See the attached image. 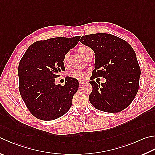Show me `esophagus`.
<instances>
[{
	"label": "esophagus",
	"mask_w": 155,
	"mask_h": 155,
	"mask_svg": "<svg viewBox=\"0 0 155 155\" xmlns=\"http://www.w3.org/2000/svg\"><path fill=\"white\" fill-rule=\"evenodd\" d=\"M85 82H86V81H84V80H80L79 81H78V83H79V85H82V84L85 83Z\"/></svg>",
	"instance_id": "1"
}]
</instances>
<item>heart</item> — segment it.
Instances as JSON below:
<instances>
[{"mask_svg":"<svg viewBox=\"0 0 155 155\" xmlns=\"http://www.w3.org/2000/svg\"><path fill=\"white\" fill-rule=\"evenodd\" d=\"M91 49L88 46H81L78 48V52L80 53V54L83 56V58H85L86 55L88 54V53L91 51ZM68 54L66 53V54L64 56L63 61L64 63H66L67 61H68ZM70 76L72 77L77 78V79H83V78H85L86 77V73L85 72L82 71V70H74V71L71 72L70 73Z\"/></svg>","mask_w":155,"mask_h":155,"instance_id":"heart-1","label":"heart"}]
</instances>
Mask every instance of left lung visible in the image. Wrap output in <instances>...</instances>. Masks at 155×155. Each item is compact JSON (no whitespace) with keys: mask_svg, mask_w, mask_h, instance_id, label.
I'll list each match as a JSON object with an SVG mask.
<instances>
[{"mask_svg":"<svg viewBox=\"0 0 155 155\" xmlns=\"http://www.w3.org/2000/svg\"><path fill=\"white\" fill-rule=\"evenodd\" d=\"M80 41L94 51V77L106 78L101 86L89 81L93 87L89 102L104 112L122 111L138 91L141 71L134 49L125 41L106 33L83 36Z\"/></svg>","mask_w":155,"mask_h":155,"instance_id":"8db88e82","label":"left lung"}]
</instances>
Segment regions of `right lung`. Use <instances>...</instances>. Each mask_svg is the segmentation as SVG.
Returning a JSON list of instances; mask_svg holds the SVG:
<instances>
[{"mask_svg": "<svg viewBox=\"0 0 155 155\" xmlns=\"http://www.w3.org/2000/svg\"><path fill=\"white\" fill-rule=\"evenodd\" d=\"M81 36L56 37L34 43L28 48L18 67L19 92L35 117L52 120L63 116L71 107L78 81L68 77L64 85L55 78L65 70L64 56L77 45Z\"/></svg>", "mask_w": 155, "mask_h": 155, "instance_id": "add662e5", "label": "right lung"}]
</instances>
